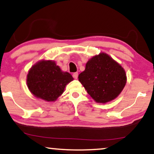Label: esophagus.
I'll use <instances>...</instances> for the list:
<instances>
[{"label":"esophagus","instance_id":"1","mask_svg":"<svg viewBox=\"0 0 154 154\" xmlns=\"http://www.w3.org/2000/svg\"><path fill=\"white\" fill-rule=\"evenodd\" d=\"M72 77H74V79H77V77H78V72H74L72 74Z\"/></svg>","mask_w":154,"mask_h":154}]
</instances>
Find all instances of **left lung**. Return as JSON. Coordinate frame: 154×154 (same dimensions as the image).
<instances>
[{
	"mask_svg": "<svg viewBox=\"0 0 154 154\" xmlns=\"http://www.w3.org/2000/svg\"><path fill=\"white\" fill-rule=\"evenodd\" d=\"M78 78L89 95L100 104L118 97L127 80L125 69L105 52L89 59Z\"/></svg>",
	"mask_w": 154,
	"mask_h": 154,
	"instance_id": "8db88e82",
	"label": "left lung"
}]
</instances>
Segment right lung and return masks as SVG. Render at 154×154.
I'll return each mask as SVG.
<instances>
[{
    "label": "right lung",
    "mask_w": 154,
    "mask_h": 154,
    "mask_svg": "<svg viewBox=\"0 0 154 154\" xmlns=\"http://www.w3.org/2000/svg\"><path fill=\"white\" fill-rule=\"evenodd\" d=\"M73 79L72 75L61 70L54 61L42 59L29 68L26 82L34 96L51 102L62 95L66 85Z\"/></svg>",
    "instance_id": "right-lung-1"
}]
</instances>
